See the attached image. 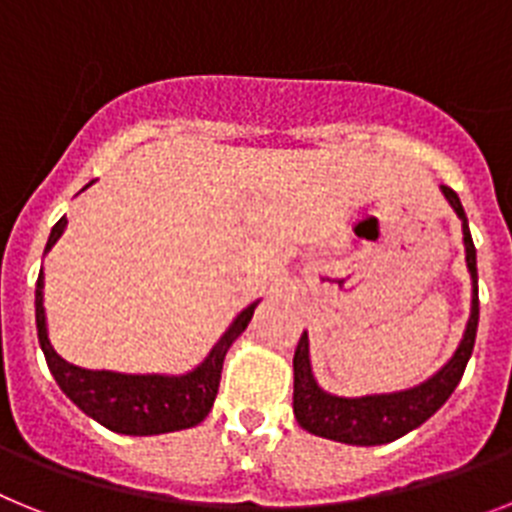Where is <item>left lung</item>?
<instances>
[{"mask_svg":"<svg viewBox=\"0 0 512 512\" xmlns=\"http://www.w3.org/2000/svg\"><path fill=\"white\" fill-rule=\"evenodd\" d=\"M443 198L456 211L464 234L466 270L471 278V309L466 319L464 335L453 355L443 363L433 376L410 389L386 391V394H363V397H340L332 391L322 389L311 368L309 332L304 330L296 353H293V415L301 428L311 435L327 438V441L348 443V446H384L397 441L402 435L420 428L422 422L430 420L441 410L453 389L459 386L464 368L474 350L479 324V278H477V250L471 242L469 219L459 195L451 188L441 185Z\"/></svg>","mask_w":512,"mask_h":512,"instance_id":"left-lung-1","label":"left lung"}]
</instances>
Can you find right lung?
Listing matches in <instances>:
<instances>
[{"label":"right lung","mask_w":512,"mask_h":512,"mask_svg":"<svg viewBox=\"0 0 512 512\" xmlns=\"http://www.w3.org/2000/svg\"><path fill=\"white\" fill-rule=\"evenodd\" d=\"M95 182V180H92ZM87 182L82 190L92 185ZM66 231V219L56 221L48 234L46 252L61 239ZM43 286L46 275H38L35 283V327H38V342L51 368V376L61 386L66 397L77 404L79 410L102 428L121 435H162L175 430L195 428L206 420L211 412L213 399L219 394L221 368L229 348L239 335L247 330L252 314H255L260 299L252 301L231 319L229 327L213 342V348L195 368L185 373H123V371H95L69 363L56 353L48 337L46 306H43Z\"/></svg>","instance_id":"1"}]
</instances>
